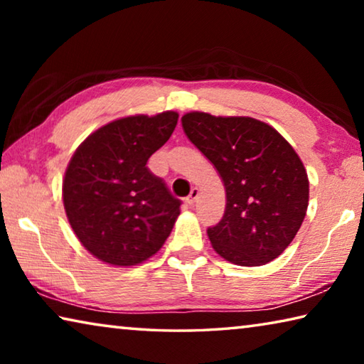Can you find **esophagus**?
<instances>
[{
	"label": "esophagus",
	"mask_w": 364,
	"mask_h": 364,
	"mask_svg": "<svg viewBox=\"0 0 364 364\" xmlns=\"http://www.w3.org/2000/svg\"><path fill=\"white\" fill-rule=\"evenodd\" d=\"M197 197H199V189L194 188L193 191H191V194L186 197V204L188 205H193L194 202L197 200Z\"/></svg>",
	"instance_id": "34e87169"
}]
</instances>
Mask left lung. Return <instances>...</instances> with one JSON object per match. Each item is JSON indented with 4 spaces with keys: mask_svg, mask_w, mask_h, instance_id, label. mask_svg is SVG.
I'll list each match as a JSON object with an SVG mask.
<instances>
[{
    "mask_svg": "<svg viewBox=\"0 0 364 364\" xmlns=\"http://www.w3.org/2000/svg\"><path fill=\"white\" fill-rule=\"evenodd\" d=\"M188 139L213 164L226 191L212 247L239 267H262L284 252L308 208L310 183L299 154L268 123L252 117H181Z\"/></svg>",
    "mask_w": 364,
    "mask_h": 364,
    "instance_id": "8db88e82",
    "label": "left lung"
}]
</instances>
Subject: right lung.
I'll return each mask as SVG.
<instances>
[{
	"mask_svg": "<svg viewBox=\"0 0 364 364\" xmlns=\"http://www.w3.org/2000/svg\"><path fill=\"white\" fill-rule=\"evenodd\" d=\"M176 122L173 110L117 119L91 133L67 165V220L83 247L102 263H143L173 230L181 202L146 164L167 143Z\"/></svg>",
	"mask_w": 364,
	"mask_h": 364,
	"instance_id": "right-lung-1",
	"label": "right lung"
}]
</instances>
